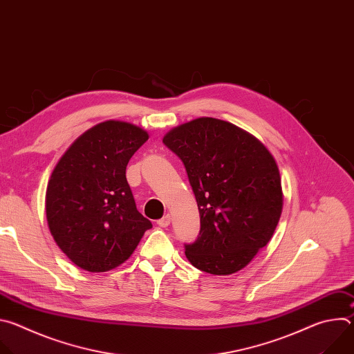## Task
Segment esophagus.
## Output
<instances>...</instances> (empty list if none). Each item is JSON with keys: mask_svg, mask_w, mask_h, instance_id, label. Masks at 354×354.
<instances>
[{"mask_svg": "<svg viewBox=\"0 0 354 354\" xmlns=\"http://www.w3.org/2000/svg\"><path fill=\"white\" fill-rule=\"evenodd\" d=\"M157 224L160 225V227H162V228H165V227H168L169 224H171V216L169 214H167V216H164L161 220H158L157 221Z\"/></svg>", "mask_w": 354, "mask_h": 354, "instance_id": "esophagus-1", "label": "esophagus"}]
</instances>
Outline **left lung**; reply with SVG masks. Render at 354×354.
Masks as SVG:
<instances>
[{"mask_svg":"<svg viewBox=\"0 0 354 354\" xmlns=\"http://www.w3.org/2000/svg\"><path fill=\"white\" fill-rule=\"evenodd\" d=\"M164 144L183 162L200 213L187 261L232 274L268 245L283 210L281 179L269 149L232 123L198 118L168 131Z\"/></svg>","mask_w":354,"mask_h":354,"instance_id":"8db88e82","label":"left lung"}]
</instances>
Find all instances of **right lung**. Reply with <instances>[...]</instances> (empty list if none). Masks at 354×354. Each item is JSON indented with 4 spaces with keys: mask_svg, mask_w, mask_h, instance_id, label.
Here are the masks:
<instances>
[{
    "mask_svg": "<svg viewBox=\"0 0 354 354\" xmlns=\"http://www.w3.org/2000/svg\"><path fill=\"white\" fill-rule=\"evenodd\" d=\"M148 140L138 126L99 123L64 153L46 189V218L59 248L78 268L99 273L126 262L153 227L136 207L126 167Z\"/></svg>",
    "mask_w": 354,
    "mask_h": 354,
    "instance_id": "add662e5",
    "label": "right lung"
}]
</instances>
